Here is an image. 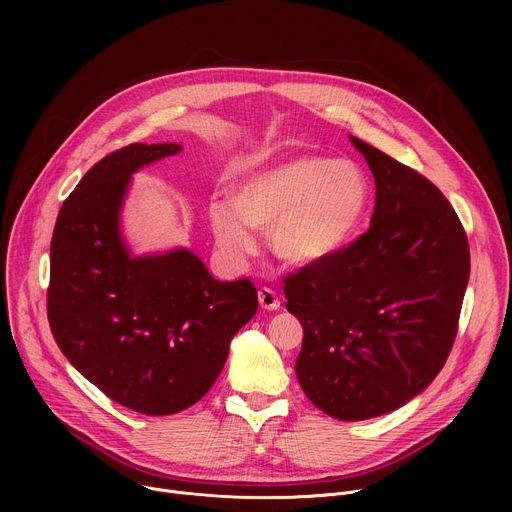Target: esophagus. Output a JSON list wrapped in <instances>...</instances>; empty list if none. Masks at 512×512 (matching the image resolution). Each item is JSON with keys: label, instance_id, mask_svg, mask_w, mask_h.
<instances>
[{"label": "esophagus", "instance_id": "1", "mask_svg": "<svg viewBox=\"0 0 512 512\" xmlns=\"http://www.w3.org/2000/svg\"><path fill=\"white\" fill-rule=\"evenodd\" d=\"M259 304H261L263 310H277L281 306L277 294L271 287H261L259 289Z\"/></svg>", "mask_w": 512, "mask_h": 512}]
</instances>
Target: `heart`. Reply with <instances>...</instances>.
Returning <instances> with one entry per match:
<instances>
[{
    "label": "heart",
    "mask_w": 512,
    "mask_h": 512,
    "mask_svg": "<svg viewBox=\"0 0 512 512\" xmlns=\"http://www.w3.org/2000/svg\"><path fill=\"white\" fill-rule=\"evenodd\" d=\"M369 210L371 184L356 164L298 156L247 172L233 198L210 202L208 218L216 243L235 257L257 249V229L271 231L287 263L314 265L344 249Z\"/></svg>",
    "instance_id": "obj_1"
}]
</instances>
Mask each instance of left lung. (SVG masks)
Here are the masks:
<instances>
[{
  "label": "left lung",
  "instance_id": "1",
  "mask_svg": "<svg viewBox=\"0 0 512 512\" xmlns=\"http://www.w3.org/2000/svg\"><path fill=\"white\" fill-rule=\"evenodd\" d=\"M377 188L371 227L332 257L285 275L304 326L296 362L308 399L362 421L419 395L444 369L470 277L466 231L413 168L350 135Z\"/></svg>",
  "mask_w": 512,
  "mask_h": 512
}]
</instances>
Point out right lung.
I'll return each instance as SVG.
<instances>
[{
    "label": "right lung",
    "mask_w": 512,
    "mask_h": 512,
    "mask_svg": "<svg viewBox=\"0 0 512 512\" xmlns=\"http://www.w3.org/2000/svg\"><path fill=\"white\" fill-rule=\"evenodd\" d=\"M180 150L131 143L99 160L64 200L50 243L46 310L58 348L109 399L143 415L200 401L259 306L251 279L216 281L188 249L127 253L119 210L131 174Z\"/></svg>",
    "instance_id": "1"
}]
</instances>
